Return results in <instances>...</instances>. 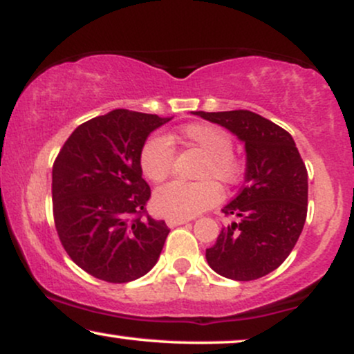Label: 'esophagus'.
<instances>
[{
	"label": "esophagus",
	"instance_id": "obj_1",
	"mask_svg": "<svg viewBox=\"0 0 354 354\" xmlns=\"http://www.w3.org/2000/svg\"><path fill=\"white\" fill-rule=\"evenodd\" d=\"M188 221L186 219H176V218H168L166 219V224H168V227H176V225H183L186 224Z\"/></svg>",
	"mask_w": 354,
	"mask_h": 354
}]
</instances>
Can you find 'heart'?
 <instances>
[{"label":"heart","instance_id":"b5f03b06","mask_svg":"<svg viewBox=\"0 0 354 354\" xmlns=\"http://www.w3.org/2000/svg\"><path fill=\"white\" fill-rule=\"evenodd\" d=\"M174 143L203 153L204 160L196 171V178L203 181H171L161 186L153 194V207L166 218L188 219L218 203L219 188L211 180L224 186L234 185L241 176V166L232 155V138L223 129L209 123H189L166 138L151 136L143 143L140 168L148 180L161 183L169 176L174 161L171 147Z\"/></svg>","mask_w":354,"mask_h":354}]
</instances>
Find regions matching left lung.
<instances>
[{
  "instance_id": "left-lung-1",
  "label": "left lung",
  "mask_w": 354,
  "mask_h": 354,
  "mask_svg": "<svg viewBox=\"0 0 354 354\" xmlns=\"http://www.w3.org/2000/svg\"><path fill=\"white\" fill-rule=\"evenodd\" d=\"M232 131L245 147V183L225 204L237 218L206 249L209 267L225 279H261L282 263L306 219L308 173L292 135L250 110L194 112Z\"/></svg>"
}]
</instances>
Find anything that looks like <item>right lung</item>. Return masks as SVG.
<instances>
[{
  "mask_svg": "<svg viewBox=\"0 0 354 354\" xmlns=\"http://www.w3.org/2000/svg\"><path fill=\"white\" fill-rule=\"evenodd\" d=\"M171 118L117 109L72 131L53 166V211L64 249L110 283L140 279L158 261L168 225L147 214L140 150Z\"/></svg>",
  "mask_w": 354,
  "mask_h": 354,
  "instance_id": "right-lung-1",
  "label": "right lung"
}]
</instances>
